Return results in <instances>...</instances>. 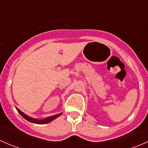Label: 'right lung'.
<instances>
[{"label": "right lung", "instance_id": "obj_1", "mask_svg": "<svg viewBox=\"0 0 148 148\" xmlns=\"http://www.w3.org/2000/svg\"><path fill=\"white\" fill-rule=\"evenodd\" d=\"M16 110H17L19 114H20L21 115L22 117H23V118L26 119V120L28 121V122H32V123H35V124H39V125H43V124L49 123V122H51L52 120H55V119L57 118L58 117H59V116L62 115V113H59V114H56V115L51 116V117H46V118H45V119H43V120H38V119L33 118V117H29V116H28L27 114H24V113H23V112L21 111L20 110H18V109L17 107H16Z\"/></svg>", "mask_w": 148, "mask_h": 148}]
</instances>
